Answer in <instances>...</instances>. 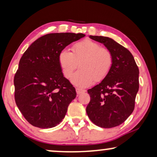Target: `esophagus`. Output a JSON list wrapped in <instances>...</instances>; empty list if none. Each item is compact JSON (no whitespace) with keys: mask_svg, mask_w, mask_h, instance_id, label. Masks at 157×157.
Returning <instances> with one entry per match:
<instances>
[{"mask_svg":"<svg viewBox=\"0 0 157 157\" xmlns=\"http://www.w3.org/2000/svg\"><path fill=\"white\" fill-rule=\"evenodd\" d=\"M76 91L77 95H80V94H83V93H84V92H86L85 90H82V89H78V88H77V89H76Z\"/></svg>","mask_w":157,"mask_h":157,"instance_id":"1","label":"esophagus"}]
</instances>
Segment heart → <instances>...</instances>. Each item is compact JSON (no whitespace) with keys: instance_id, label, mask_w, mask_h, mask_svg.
<instances>
[{"instance_id":"obj_1","label":"heart","mask_w":157,"mask_h":157,"mask_svg":"<svg viewBox=\"0 0 157 157\" xmlns=\"http://www.w3.org/2000/svg\"><path fill=\"white\" fill-rule=\"evenodd\" d=\"M71 50L72 52L68 49H63L58 59L66 78L71 76L78 62L81 61V69L71 77V81L76 86H89L94 80H103L110 72L113 65L112 55L98 43L86 39L75 44Z\"/></svg>"}]
</instances>
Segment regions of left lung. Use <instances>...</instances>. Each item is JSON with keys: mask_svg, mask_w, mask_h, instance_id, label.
I'll return each mask as SVG.
<instances>
[{"mask_svg": "<svg viewBox=\"0 0 157 157\" xmlns=\"http://www.w3.org/2000/svg\"><path fill=\"white\" fill-rule=\"evenodd\" d=\"M104 44L113 56L109 74L88 90L91 100L86 107L88 117L96 126L112 128L124 123L134 109L139 91V68L128 49L112 38L89 36Z\"/></svg>", "mask_w": 157, "mask_h": 157, "instance_id": "1", "label": "left lung"}]
</instances>
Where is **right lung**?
Returning a JSON list of instances; mask_svg holds the SVG:
<instances>
[{"instance_id":"obj_1","label":"right lung","mask_w":157,"mask_h":157,"mask_svg":"<svg viewBox=\"0 0 157 157\" xmlns=\"http://www.w3.org/2000/svg\"><path fill=\"white\" fill-rule=\"evenodd\" d=\"M84 36L74 33L46 34L23 54L14 77L15 100L31 125L52 128L65 117L76 92L63 76L58 58L68 45Z\"/></svg>"}]
</instances>
